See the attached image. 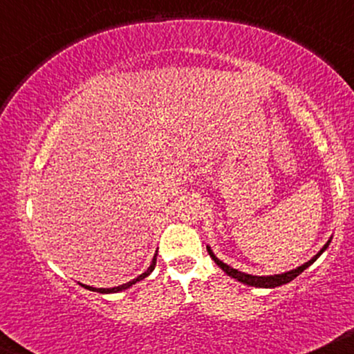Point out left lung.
I'll return each mask as SVG.
<instances>
[{
  "label": "left lung",
  "instance_id": "obj_1",
  "mask_svg": "<svg viewBox=\"0 0 354 354\" xmlns=\"http://www.w3.org/2000/svg\"><path fill=\"white\" fill-rule=\"evenodd\" d=\"M328 245H330V241H328L326 245L323 246V250H321L319 253L315 256V258L310 259V261H308V263H304L303 266L296 268V270H293V271H288V273H283V274H274V276H253V274L241 273V271L233 270V268H231V266L225 265V263H223V261H219V259L216 258V256L213 254V251H211L209 248H208V253H209L211 258H213V261L216 263V265H218L219 268H221V270L225 271L226 274L231 276V278L238 279V281H241V283H245V284H250V286H256V288H276V286H281V284H286V283L293 281V279L296 278V276L301 274L303 271L306 270L308 266H311L313 263H315L316 259L319 258V254L323 253L324 250H326Z\"/></svg>",
  "mask_w": 354,
  "mask_h": 354
}]
</instances>
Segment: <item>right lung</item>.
I'll return each mask as SVG.
<instances>
[{"label":"right lung","instance_id":"1","mask_svg":"<svg viewBox=\"0 0 354 354\" xmlns=\"http://www.w3.org/2000/svg\"><path fill=\"white\" fill-rule=\"evenodd\" d=\"M154 266H156V254H154V258H153L151 265H149L148 270H146L143 274H140V276H138L136 279H133V281H128V283H124V284H120V286H115V288H93V286H84V284H83V286L86 288V290L96 291V293H118V291H123V290H126V288L133 286V284H135V283L141 281V279H145L146 276H148V274L151 273V271L154 270Z\"/></svg>","mask_w":354,"mask_h":354}]
</instances>
